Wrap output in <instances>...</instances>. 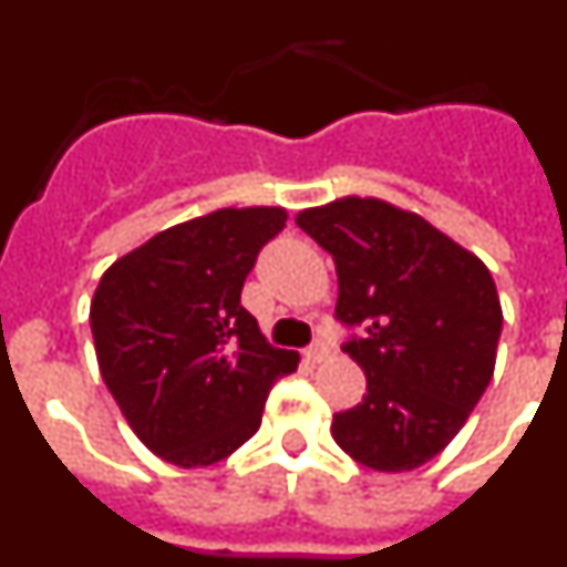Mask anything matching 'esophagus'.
<instances>
[{
    "label": "esophagus",
    "mask_w": 567,
    "mask_h": 567,
    "mask_svg": "<svg viewBox=\"0 0 567 567\" xmlns=\"http://www.w3.org/2000/svg\"><path fill=\"white\" fill-rule=\"evenodd\" d=\"M327 358H332V346L327 340H315L307 349V360H312V363H323Z\"/></svg>",
    "instance_id": "1"
}]
</instances>
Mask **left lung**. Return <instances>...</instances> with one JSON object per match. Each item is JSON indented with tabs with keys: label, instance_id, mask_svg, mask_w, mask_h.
<instances>
[{
	"label": "left lung",
	"instance_id": "1",
	"mask_svg": "<svg viewBox=\"0 0 567 567\" xmlns=\"http://www.w3.org/2000/svg\"><path fill=\"white\" fill-rule=\"evenodd\" d=\"M298 227L338 267L334 320L365 374L363 403L332 437L374 471H412L463 429L494 374L503 309L477 255L420 215L378 198L303 209Z\"/></svg>",
	"mask_w": 567,
	"mask_h": 567
}]
</instances>
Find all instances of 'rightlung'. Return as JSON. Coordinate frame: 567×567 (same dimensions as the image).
Instances as JSON below:
<instances>
[{
  "instance_id": "add662e5",
  "label": "right lung",
  "mask_w": 567,
  "mask_h": 567,
  "mask_svg": "<svg viewBox=\"0 0 567 567\" xmlns=\"http://www.w3.org/2000/svg\"><path fill=\"white\" fill-rule=\"evenodd\" d=\"M280 207L218 209L169 227L99 280L90 329L110 394L150 452L182 468L229 457L260 425L272 383L298 369L240 307Z\"/></svg>"
}]
</instances>
